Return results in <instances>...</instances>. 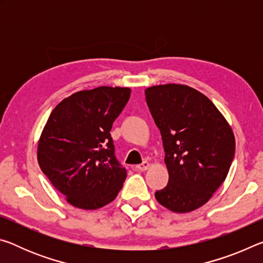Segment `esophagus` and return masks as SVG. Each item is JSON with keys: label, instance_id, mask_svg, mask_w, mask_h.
I'll return each mask as SVG.
<instances>
[{"label": "esophagus", "instance_id": "obj_1", "mask_svg": "<svg viewBox=\"0 0 263 263\" xmlns=\"http://www.w3.org/2000/svg\"><path fill=\"white\" fill-rule=\"evenodd\" d=\"M148 167H149V163H148L147 161H144V162L140 163V164H137V166H136V169H137V171L144 172V171H146V169H147Z\"/></svg>", "mask_w": 263, "mask_h": 263}]
</instances>
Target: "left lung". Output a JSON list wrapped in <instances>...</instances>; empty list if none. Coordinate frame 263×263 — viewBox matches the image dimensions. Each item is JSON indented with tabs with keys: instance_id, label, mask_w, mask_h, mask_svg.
I'll list each match as a JSON object with an SVG mask.
<instances>
[{
	"instance_id": "obj_1",
	"label": "left lung",
	"mask_w": 263,
	"mask_h": 263,
	"mask_svg": "<svg viewBox=\"0 0 263 263\" xmlns=\"http://www.w3.org/2000/svg\"><path fill=\"white\" fill-rule=\"evenodd\" d=\"M146 102L162 137L168 184L157 201L173 212L204 205L225 181L234 158L232 128L202 92L183 84L145 90Z\"/></svg>"
}]
</instances>
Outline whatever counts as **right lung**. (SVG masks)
<instances>
[{"label": "right lung", "mask_w": 263, "mask_h": 263, "mask_svg": "<svg viewBox=\"0 0 263 263\" xmlns=\"http://www.w3.org/2000/svg\"><path fill=\"white\" fill-rule=\"evenodd\" d=\"M131 89L99 87L58 104L38 144V163L72 205L95 210L112 202L126 179L110 135Z\"/></svg>", "instance_id": "right-lung-1"}]
</instances>
